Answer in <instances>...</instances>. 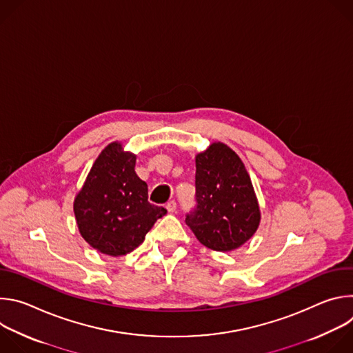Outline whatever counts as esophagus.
Instances as JSON below:
<instances>
[{"label":"esophagus","instance_id":"esophagus-1","mask_svg":"<svg viewBox=\"0 0 353 353\" xmlns=\"http://www.w3.org/2000/svg\"><path fill=\"white\" fill-rule=\"evenodd\" d=\"M166 210H168V212H174L176 211V201H169V203L166 204Z\"/></svg>","mask_w":353,"mask_h":353}]
</instances>
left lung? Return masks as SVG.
<instances>
[{"instance_id": "1", "label": "left lung", "mask_w": 353, "mask_h": 353, "mask_svg": "<svg viewBox=\"0 0 353 353\" xmlns=\"http://www.w3.org/2000/svg\"><path fill=\"white\" fill-rule=\"evenodd\" d=\"M196 208L185 223L198 241L215 251H232L254 236L261 222L259 199L239 155L212 142L195 157Z\"/></svg>"}]
</instances>
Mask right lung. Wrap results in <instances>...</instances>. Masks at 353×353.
Listing matches in <instances>:
<instances>
[{
	"instance_id": "right-lung-1",
	"label": "right lung",
	"mask_w": 353,
	"mask_h": 353,
	"mask_svg": "<svg viewBox=\"0 0 353 353\" xmlns=\"http://www.w3.org/2000/svg\"><path fill=\"white\" fill-rule=\"evenodd\" d=\"M137 155L110 142L92 165L74 199V214L83 240L96 251L120 257L131 253L166 215L148 203V185L135 173Z\"/></svg>"
}]
</instances>
